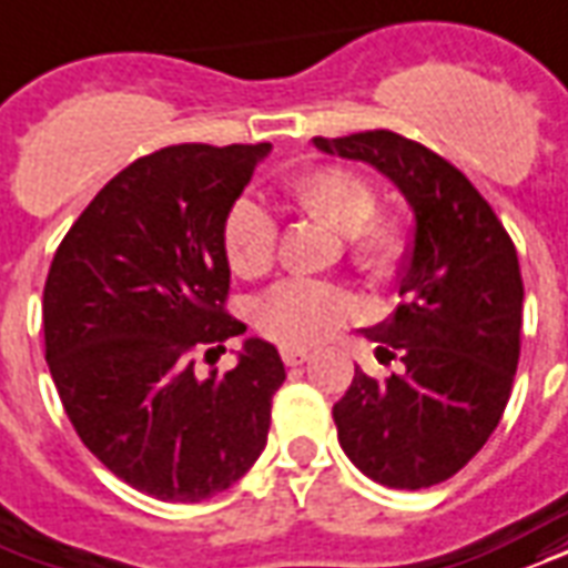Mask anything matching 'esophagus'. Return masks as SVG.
<instances>
[{
    "mask_svg": "<svg viewBox=\"0 0 568 568\" xmlns=\"http://www.w3.org/2000/svg\"><path fill=\"white\" fill-rule=\"evenodd\" d=\"M283 361L288 364V367H301V364H306L310 361V352L306 348H283Z\"/></svg>",
    "mask_w": 568,
    "mask_h": 568,
    "instance_id": "1",
    "label": "esophagus"
}]
</instances>
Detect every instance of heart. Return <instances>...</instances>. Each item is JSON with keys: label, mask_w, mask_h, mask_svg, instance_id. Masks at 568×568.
Listing matches in <instances>:
<instances>
[{"label": "heart", "mask_w": 568, "mask_h": 568, "mask_svg": "<svg viewBox=\"0 0 568 568\" xmlns=\"http://www.w3.org/2000/svg\"><path fill=\"white\" fill-rule=\"evenodd\" d=\"M288 201L346 237L348 255L361 271L385 276L403 255L397 225L379 222V195L367 178L343 165L313 168L285 183ZM225 255L231 271L255 280L276 258V220L258 201L241 199L225 220ZM358 313V301L343 285L322 280H288L258 304V327L283 346H316L334 337Z\"/></svg>", "instance_id": "b5f03b06"}]
</instances>
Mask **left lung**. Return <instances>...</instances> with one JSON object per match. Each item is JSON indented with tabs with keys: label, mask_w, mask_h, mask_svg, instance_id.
<instances>
[{
	"label": "left lung",
	"mask_w": 568,
	"mask_h": 568,
	"mask_svg": "<svg viewBox=\"0 0 568 568\" xmlns=\"http://www.w3.org/2000/svg\"><path fill=\"white\" fill-rule=\"evenodd\" d=\"M313 144L376 168L415 216L400 306L361 327L379 358L397 352L403 367L385 379L355 367L334 403L339 445L379 485H439L478 455L511 394L524 318L518 252L478 189L434 150L385 129Z\"/></svg>",
	"instance_id": "1"
}]
</instances>
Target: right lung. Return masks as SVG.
<instances>
[{
    "mask_svg": "<svg viewBox=\"0 0 568 568\" xmlns=\"http://www.w3.org/2000/svg\"><path fill=\"white\" fill-rule=\"evenodd\" d=\"M271 144H180L144 155L90 201L44 283V348L81 443L168 503L229 490L267 445L285 367L246 337L237 367L199 376L246 325L222 306L225 220Z\"/></svg>",
    "mask_w": 568,
    "mask_h": 568,
    "instance_id": "1",
    "label": "right lung"
}]
</instances>
